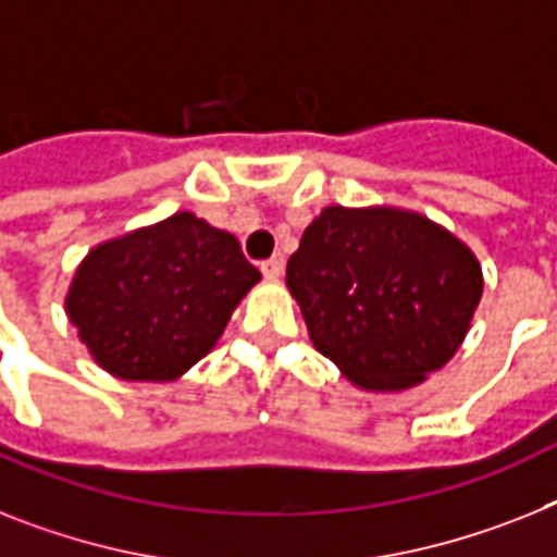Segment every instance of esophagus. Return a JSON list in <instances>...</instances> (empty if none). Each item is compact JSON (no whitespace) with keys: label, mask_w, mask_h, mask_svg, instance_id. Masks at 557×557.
Returning a JSON list of instances; mask_svg holds the SVG:
<instances>
[{"label":"esophagus","mask_w":557,"mask_h":557,"mask_svg":"<svg viewBox=\"0 0 557 557\" xmlns=\"http://www.w3.org/2000/svg\"><path fill=\"white\" fill-rule=\"evenodd\" d=\"M261 273L268 275V278H282V273H284L282 252H275V256H270L268 261H261Z\"/></svg>","instance_id":"34e87169"}]
</instances>
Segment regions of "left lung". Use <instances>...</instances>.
<instances>
[{"instance_id":"8db88e82","label":"left lung","mask_w":557,"mask_h":557,"mask_svg":"<svg viewBox=\"0 0 557 557\" xmlns=\"http://www.w3.org/2000/svg\"><path fill=\"white\" fill-rule=\"evenodd\" d=\"M321 356L364 389H407L461 347L481 301L475 256L430 219L327 207L287 261Z\"/></svg>"}]
</instances>
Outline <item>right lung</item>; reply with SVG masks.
<instances>
[{"instance_id":"right-lung-1","label":"right lung","mask_w":557,"mask_h":557,"mask_svg":"<svg viewBox=\"0 0 557 557\" xmlns=\"http://www.w3.org/2000/svg\"><path fill=\"white\" fill-rule=\"evenodd\" d=\"M259 278L236 236L176 213L87 252L67 315L108 372L173 381L210 352Z\"/></svg>"}]
</instances>
